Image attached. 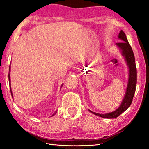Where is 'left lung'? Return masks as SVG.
Masks as SVG:
<instances>
[{"label": "left lung", "instance_id": "1", "mask_svg": "<svg viewBox=\"0 0 149 149\" xmlns=\"http://www.w3.org/2000/svg\"><path fill=\"white\" fill-rule=\"evenodd\" d=\"M118 38L121 40L122 42H117L116 45L120 49L122 56L125 58L127 65L129 68V78H128L127 86L124 97H123L122 102L121 103V105L118 107V109L112 112L102 114L92 112V111L89 110L93 114L102 118H108V119L117 118L118 116H120L130 107L132 102L133 96H134L136 89V84H137V69H136L135 60L133 50L129 44L125 33L122 30H121L120 32Z\"/></svg>", "mask_w": 149, "mask_h": 149}]
</instances>
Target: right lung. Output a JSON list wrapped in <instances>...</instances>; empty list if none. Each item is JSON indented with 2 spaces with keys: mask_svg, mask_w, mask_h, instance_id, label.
Segmentation results:
<instances>
[{
  "mask_svg": "<svg viewBox=\"0 0 149 149\" xmlns=\"http://www.w3.org/2000/svg\"><path fill=\"white\" fill-rule=\"evenodd\" d=\"M10 70L9 69V72H10ZM8 79H9V85H10V92H11V95H12V97H13V95H12V89H11V85H10V74H8ZM57 112V111H56V112H55L53 114H52V116H54L55 114H56V113Z\"/></svg>",
  "mask_w": 149,
  "mask_h": 149,
  "instance_id": "obj_1",
  "label": "right lung"
}]
</instances>
